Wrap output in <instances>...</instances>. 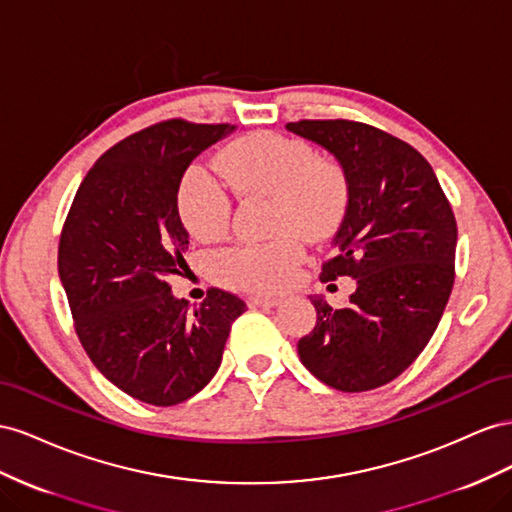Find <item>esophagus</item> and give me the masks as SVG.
Listing matches in <instances>:
<instances>
[{"label": "esophagus", "mask_w": 512, "mask_h": 512, "mask_svg": "<svg viewBox=\"0 0 512 512\" xmlns=\"http://www.w3.org/2000/svg\"><path fill=\"white\" fill-rule=\"evenodd\" d=\"M251 306H279L283 302L281 296H251Z\"/></svg>", "instance_id": "obj_1"}]
</instances>
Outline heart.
Listing matches in <instances>:
<instances>
[{
	"label": "heart",
	"mask_w": 512,
	"mask_h": 512,
	"mask_svg": "<svg viewBox=\"0 0 512 512\" xmlns=\"http://www.w3.org/2000/svg\"><path fill=\"white\" fill-rule=\"evenodd\" d=\"M221 167L240 193L272 199V229L281 236L225 248L214 268L227 285L279 291L302 264L296 233L315 238L337 223L347 195L343 173L319 160L309 143L276 133L233 143L221 154ZM178 212L195 238L214 240L229 225L231 197L206 165L193 163L178 184Z\"/></svg>",
	"instance_id": "1"
}]
</instances>
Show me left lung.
Masks as SVG:
<instances>
[{"instance_id": "1", "label": "left lung", "mask_w": 512, "mask_h": 512, "mask_svg": "<svg viewBox=\"0 0 512 512\" xmlns=\"http://www.w3.org/2000/svg\"><path fill=\"white\" fill-rule=\"evenodd\" d=\"M287 130L339 160L347 208L319 279H356L343 309L311 298L317 324L298 341L300 360L341 392L379 388L410 367L440 324L455 283V214L410 143L352 120H300Z\"/></svg>"}]
</instances>
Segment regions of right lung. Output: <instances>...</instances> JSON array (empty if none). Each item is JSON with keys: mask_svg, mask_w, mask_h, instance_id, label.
I'll use <instances>...</instances> for the list:
<instances>
[{"mask_svg": "<svg viewBox=\"0 0 512 512\" xmlns=\"http://www.w3.org/2000/svg\"><path fill=\"white\" fill-rule=\"evenodd\" d=\"M236 126L167 120L115 143L87 171L57 251L77 337L111 384L143 403L191 399L221 367L246 304L212 287L195 311L167 276L186 266L178 184Z\"/></svg>", "mask_w": 512, "mask_h": 512, "instance_id": "add662e5", "label": "right lung"}]
</instances>
